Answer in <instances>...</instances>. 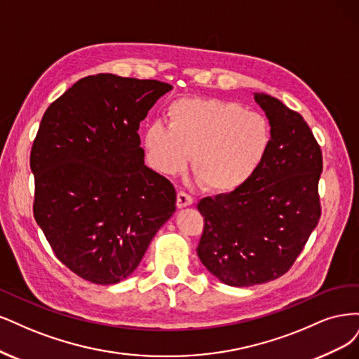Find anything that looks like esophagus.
I'll return each mask as SVG.
<instances>
[{
	"label": "esophagus",
	"mask_w": 359,
	"mask_h": 359,
	"mask_svg": "<svg viewBox=\"0 0 359 359\" xmlns=\"http://www.w3.org/2000/svg\"><path fill=\"white\" fill-rule=\"evenodd\" d=\"M192 203H194V200H192L191 195H188L187 192H183V191L177 192V207H179V209H183V207H188Z\"/></svg>",
	"instance_id": "1"
}]
</instances>
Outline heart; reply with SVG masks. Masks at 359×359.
Here are the masks:
<instances>
[{"label":"heart","instance_id":"1","mask_svg":"<svg viewBox=\"0 0 359 359\" xmlns=\"http://www.w3.org/2000/svg\"><path fill=\"white\" fill-rule=\"evenodd\" d=\"M167 126L143 133L149 163L167 176L187 168L205 189L233 192L246 184L267 156L273 131L264 114L216 98H180L167 107Z\"/></svg>","mask_w":359,"mask_h":359}]
</instances>
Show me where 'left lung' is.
I'll return each instance as SVG.
<instances>
[{
  "label": "left lung",
  "instance_id": "1",
  "mask_svg": "<svg viewBox=\"0 0 359 359\" xmlns=\"http://www.w3.org/2000/svg\"><path fill=\"white\" fill-rule=\"evenodd\" d=\"M253 95L273 131L267 156L241 188L196 205L204 216L196 253L219 280L238 287L283 276L320 217L322 152L313 133L282 101Z\"/></svg>",
  "mask_w": 359,
  "mask_h": 359
}]
</instances>
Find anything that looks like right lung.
Here are the masks:
<instances>
[{"label":"right lung","instance_id":"obj_1","mask_svg":"<svg viewBox=\"0 0 359 359\" xmlns=\"http://www.w3.org/2000/svg\"><path fill=\"white\" fill-rule=\"evenodd\" d=\"M172 86L80 79L53 101L31 149L34 217L56 258L97 285L126 279L176 212L171 182L144 165L138 126Z\"/></svg>","mask_w":359,"mask_h":359}]
</instances>
